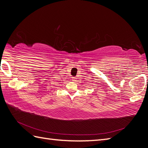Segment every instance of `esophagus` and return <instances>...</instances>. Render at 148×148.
I'll return each mask as SVG.
<instances>
[{"label":"esophagus","mask_w":148,"mask_h":148,"mask_svg":"<svg viewBox=\"0 0 148 148\" xmlns=\"http://www.w3.org/2000/svg\"><path fill=\"white\" fill-rule=\"evenodd\" d=\"M72 81H73V82H75V81H76V77H72Z\"/></svg>","instance_id":"obj_1"}]
</instances>
